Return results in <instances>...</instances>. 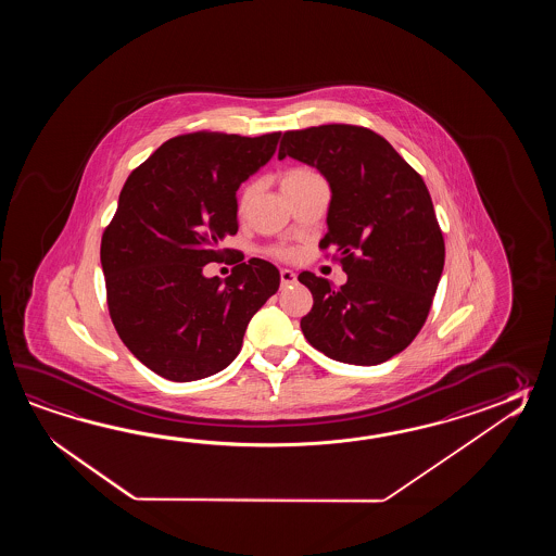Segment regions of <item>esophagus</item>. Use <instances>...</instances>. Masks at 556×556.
Segmentation results:
<instances>
[{
  "instance_id": "1",
  "label": "esophagus",
  "mask_w": 556,
  "mask_h": 556,
  "mask_svg": "<svg viewBox=\"0 0 556 556\" xmlns=\"http://www.w3.org/2000/svg\"><path fill=\"white\" fill-rule=\"evenodd\" d=\"M298 280V276L292 270H288V268H282L280 270V282L282 286H290V283H294Z\"/></svg>"
}]
</instances>
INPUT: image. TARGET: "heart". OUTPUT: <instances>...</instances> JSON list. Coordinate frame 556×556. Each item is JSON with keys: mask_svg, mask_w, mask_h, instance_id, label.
<instances>
[{"mask_svg": "<svg viewBox=\"0 0 556 556\" xmlns=\"http://www.w3.org/2000/svg\"><path fill=\"white\" fill-rule=\"evenodd\" d=\"M312 177H316V173H314V170H309V168H302V166L290 168V170H286V173H283L282 189L294 187L298 182H302V180H306V178ZM250 194H252V187H247V189L242 190V194H240V199H238V208H240V211L247 206ZM274 254H276V256H286V252H283V250H274Z\"/></svg>", "mask_w": 556, "mask_h": 556, "instance_id": "1", "label": "heart"}]
</instances>
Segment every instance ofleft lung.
Segmentation results:
<instances>
[{
	"instance_id": "left-lung-1",
	"label": "left lung",
	"mask_w": 556,
	"mask_h": 556,
	"mask_svg": "<svg viewBox=\"0 0 556 556\" xmlns=\"http://www.w3.org/2000/svg\"><path fill=\"white\" fill-rule=\"evenodd\" d=\"M318 168L330 182L328 235L348 282L302 273L314 306L307 342L336 362L378 366L424 328L445 264V242L424 178L378 132L355 125L286 130L278 159Z\"/></svg>"
}]
</instances>
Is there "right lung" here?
<instances>
[{"label": "right lung", "mask_w": 556, "mask_h": 556, "mask_svg": "<svg viewBox=\"0 0 556 556\" xmlns=\"http://www.w3.org/2000/svg\"><path fill=\"white\" fill-rule=\"evenodd\" d=\"M280 132L199 130L161 144L130 173L101 238L106 304L118 338L170 381L225 369L252 316L276 294L270 262H238L225 282L202 268L237 235V190L276 153Z\"/></svg>", "instance_id": "obj_1"}]
</instances>
